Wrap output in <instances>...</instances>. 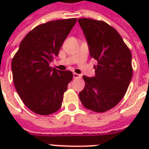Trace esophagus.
<instances>
[{
    "label": "esophagus",
    "mask_w": 149,
    "mask_h": 149,
    "mask_svg": "<svg viewBox=\"0 0 149 149\" xmlns=\"http://www.w3.org/2000/svg\"><path fill=\"white\" fill-rule=\"evenodd\" d=\"M73 78H75V79H77V78H81V75L76 73V72H73Z\"/></svg>",
    "instance_id": "34e87169"
}]
</instances>
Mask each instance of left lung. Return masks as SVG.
<instances>
[{
	"label": "left lung",
	"mask_w": 149,
	"mask_h": 149,
	"mask_svg": "<svg viewBox=\"0 0 149 149\" xmlns=\"http://www.w3.org/2000/svg\"><path fill=\"white\" fill-rule=\"evenodd\" d=\"M90 54L97 61L95 77L84 76L85 86L79 93L86 108L102 113L115 107L124 97L133 75L132 53L121 36L103 21L79 18Z\"/></svg>",
	"instance_id": "8db88e82"
}]
</instances>
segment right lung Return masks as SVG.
Masks as SVG:
<instances>
[{"label":"right lung","instance_id":"obj_1","mask_svg":"<svg viewBox=\"0 0 149 149\" xmlns=\"http://www.w3.org/2000/svg\"><path fill=\"white\" fill-rule=\"evenodd\" d=\"M77 18L39 24L27 34L11 61L13 81L18 95L34 113L49 115L62 106L72 72L51 67Z\"/></svg>","mask_w":149,"mask_h":149}]
</instances>
